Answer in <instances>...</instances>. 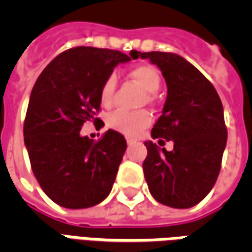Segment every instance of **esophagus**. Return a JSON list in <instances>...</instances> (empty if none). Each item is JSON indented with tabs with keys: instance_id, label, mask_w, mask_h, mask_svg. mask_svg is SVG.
Masks as SVG:
<instances>
[{
	"instance_id": "esophagus-1",
	"label": "esophagus",
	"mask_w": 252,
	"mask_h": 252,
	"mask_svg": "<svg viewBox=\"0 0 252 252\" xmlns=\"http://www.w3.org/2000/svg\"><path fill=\"white\" fill-rule=\"evenodd\" d=\"M126 143H128V146H132V144H133V140H132V139H126Z\"/></svg>"
}]
</instances>
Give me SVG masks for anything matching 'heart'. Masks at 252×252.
I'll return each mask as SVG.
<instances>
[{
    "label": "heart",
    "mask_w": 252,
    "mask_h": 252,
    "mask_svg": "<svg viewBox=\"0 0 252 252\" xmlns=\"http://www.w3.org/2000/svg\"><path fill=\"white\" fill-rule=\"evenodd\" d=\"M129 75L147 93H155L160 86L159 71L150 64H142V66L135 67L133 70H131ZM116 83H117V78L115 74H112L106 78V81L102 85L101 92H99V99L104 106H109L112 104L113 95H115ZM147 101L148 102L153 101V94H147ZM150 123H151V116L147 110L132 112V110L117 109L106 117V124L109 128L120 132V133H124L126 136H136L143 129H146L150 126Z\"/></svg>",
    "instance_id": "1"
}]
</instances>
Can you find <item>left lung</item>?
I'll return each mask as SVG.
<instances>
[{"label": "left lung", "instance_id": "8db88e82", "mask_svg": "<svg viewBox=\"0 0 252 252\" xmlns=\"http://www.w3.org/2000/svg\"><path fill=\"white\" fill-rule=\"evenodd\" d=\"M162 71L167 97L151 129L158 144L144 142L143 162L150 193L163 205L186 209L197 205L216 184L227 144L221 99L208 79L185 58L173 52H137ZM173 141L171 152L162 149Z\"/></svg>", "mask_w": 252, "mask_h": 252}]
</instances>
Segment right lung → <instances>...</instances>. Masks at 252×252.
Masks as SVG:
<instances>
[{
	"label": "right lung",
	"instance_id": "1",
	"mask_svg": "<svg viewBox=\"0 0 252 252\" xmlns=\"http://www.w3.org/2000/svg\"><path fill=\"white\" fill-rule=\"evenodd\" d=\"M120 51L75 47L58 55L32 89L24 123V143L32 171L58 205L83 209L109 195L126 150L124 136L106 131L97 142L79 132L94 119L106 78L120 63Z\"/></svg>",
	"mask_w": 252,
	"mask_h": 252
}]
</instances>
